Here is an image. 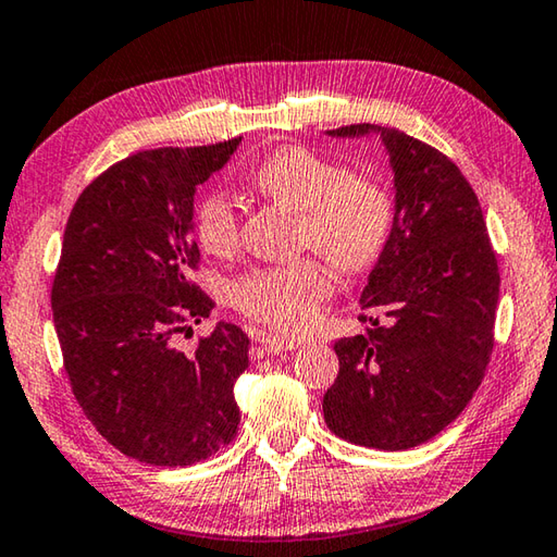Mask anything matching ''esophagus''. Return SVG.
<instances>
[{"mask_svg": "<svg viewBox=\"0 0 557 557\" xmlns=\"http://www.w3.org/2000/svg\"><path fill=\"white\" fill-rule=\"evenodd\" d=\"M258 343L262 346L265 352H287V350H295L299 343L295 338H282V336H258Z\"/></svg>", "mask_w": 557, "mask_h": 557, "instance_id": "esophagus-1", "label": "esophagus"}]
</instances>
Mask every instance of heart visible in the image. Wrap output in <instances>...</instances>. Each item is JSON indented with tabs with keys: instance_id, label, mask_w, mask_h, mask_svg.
Here are the masks:
<instances>
[{
	"instance_id": "obj_1",
	"label": "heart",
	"mask_w": 557,
	"mask_h": 557,
	"mask_svg": "<svg viewBox=\"0 0 557 557\" xmlns=\"http://www.w3.org/2000/svg\"><path fill=\"white\" fill-rule=\"evenodd\" d=\"M250 182L265 199L299 211L301 246L319 250L343 272L370 270L387 246L394 221L389 191L372 177L346 173L336 160L301 146H285L252 170ZM195 231L205 250L214 256L234 252L238 216L231 199L221 191L201 199ZM331 289L326 262L299 258L240 277L234 285V305L270 329L297 333L317 319Z\"/></svg>"
}]
</instances>
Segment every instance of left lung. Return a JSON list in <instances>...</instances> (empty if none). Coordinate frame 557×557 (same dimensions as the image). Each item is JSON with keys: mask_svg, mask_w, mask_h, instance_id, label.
I'll return each instance as SVG.
<instances>
[{"mask_svg": "<svg viewBox=\"0 0 557 557\" xmlns=\"http://www.w3.org/2000/svg\"><path fill=\"white\" fill-rule=\"evenodd\" d=\"M377 134L394 173L387 246L360 295L368 333L336 341L338 377L323 419L338 438L409 450L460 417L494 346L499 268L480 201L450 158L397 128L352 124L333 138Z\"/></svg>", "mask_w": 557, "mask_h": 557, "instance_id": "left-lung-1", "label": "left lung"}]
</instances>
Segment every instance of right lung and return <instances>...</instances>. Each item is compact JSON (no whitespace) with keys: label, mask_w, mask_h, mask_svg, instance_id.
Instances as JSON below:
<instances>
[{"label":"right lung","mask_w":557,"mask_h":557,"mask_svg":"<svg viewBox=\"0 0 557 557\" xmlns=\"http://www.w3.org/2000/svg\"><path fill=\"white\" fill-rule=\"evenodd\" d=\"M238 144L128 156L85 187L65 226L50 305L70 387L111 446L160 468L207 460L240 421L246 333L219 321L195 352L173 346L214 309L189 280L195 195Z\"/></svg>","instance_id":"right-lung-1"}]
</instances>
